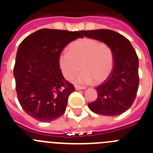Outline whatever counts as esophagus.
I'll return each mask as SVG.
<instances>
[{
  "mask_svg": "<svg viewBox=\"0 0 153 153\" xmlns=\"http://www.w3.org/2000/svg\"><path fill=\"white\" fill-rule=\"evenodd\" d=\"M86 88L85 86H78V85H75V89L76 90H84Z\"/></svg>",
  "mask_w": 153,
  "mask_h": 153,
  "instance_id": "esophagus-1",
  "label": "esophagus"
}]
</instances>
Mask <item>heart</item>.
Returning a JSON list of instances; mask_svg holds the SVG:
<instances>
[{"label":"heart","instance_id":"obj_1","mask_svg":"<svg viewBox=\"0 0 153 153\" xmlns=\"http://www.w3.org/2000/svg\"><path fill=\"white\" fill-rule=\"evenodd\" d=\"M70 51L60 53L59 64L65 78L72 79L81 69L83 71L75 79L79 83L92 80L100 83L108 77L113 67V52L105 43L92 38H84L74 42Z\"/></svg>","mask_w":153,"mask_h":153}]
</instances>
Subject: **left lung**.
<instances>
[{
  "instance_id": "obj_1",
  "label": "left lung",
  "mask_w": 153,
  "mask_h": 153,
  "mask_svg": "<svg viewBox=\"0 0 153 153\" xmlns=\"http://www.w3.org/2000/svg\"><path fill=\"white\" fill-rule=\"evenodd\" d=\"M86 37L108 44L113 52V67L105 80L96 87L98 97L88 104L91 111L103 116H117L129 109L136 97L139 58L129 40L122 34L107 29L83 30Z\"/></svg>"
}]
</instances>
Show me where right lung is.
<instances>
[{
  "label": "right lung",
  "mask_w": 153,
  "mask_h": 153,
  "mask_svg": "<svg viewBox=\"0 0 153 153\" xmlns=\"http://www.w3.org/2000/svg\"><path fill=\"white\" fill-rule=\"evenodd\" d=\"M79 37H83L81 30L44 28L19 45L13 67L17 98L24 111L40 122L53 121L66 110L75 88L63 77L59 57L64 47Z\"/></svg>",
  "instance_id": "obj_1"
}]
</instances>
